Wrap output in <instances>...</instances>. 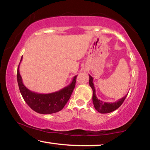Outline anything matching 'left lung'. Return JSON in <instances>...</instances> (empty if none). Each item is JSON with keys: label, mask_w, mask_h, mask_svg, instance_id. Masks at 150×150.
<instances>
[{"label": "left lung", "mask_w": 150, "mask_h": 150, "mask_svg": "<svg viewBox=\"0 0 150 150\" xmlns=\"http://www.w3.org/2000/svg\"><path fill=\"white\" fill-rule=\"evenodd\" d=\"M89 85L90 87L92 88L93 89V103L95 108L97 110L98 112L101 114H106L111 112L114 110H116L122 105V104L125 100L126 97L128 95V93L124 96V97L121 98L120 99L118 100L117 101L114 103H106L103 102V101L98 99V98L96 96V91L95 85L93 83V78L89 75Z\"/></svg>", "instance_id": "obj_1"}]
</instances>
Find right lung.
I'll return each mask as SVG.
<instances>
[{
	"instance_id": "1",
	"label": "right lung",
	"mask_w": 150,
	"mask_h": 150,
	"mask_svg": "<svg viewBox=\"0 0 150 150\" xmlns=\"http://www.w3.org/2000/svg\"><path fill=\"white\" fill-rule=\"evenodd\" d=\"M22 59V57L20 62ZM20 62L17 70V81L20 93L27 105L33 110L43 115L55 113L62 110L69 100L74 89L77 75L73 77L72 82L69 85L56 92L48 94L35 93L29 90L23 84L19 71Z\"/></svg>"
}]
</instances>
